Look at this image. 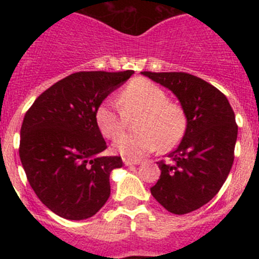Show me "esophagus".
<instances>
[{
  "label": "esophagus",
  "instance_id": "obj_1",
  "mask_svg": "<svg viewBox=\"0 0 259 259\" xmlns=\"http://www.w3.org/2000/svg\"><path fill=\"white\" fill-rule=\"evenodd\" d=\"M123 162H124L125 166H132V164L140 163V159H127V158H123Z\"/></svg>",
  "mask_w": 259,
  "mask_h": 259
}]
</instances>
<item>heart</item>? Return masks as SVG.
I'll return each instance as SVG.
<instances>
[{
    "instance_id": "heart-1",
    "label": "heart",
    "mask_w": 259,
    "mask_h": 259,
    "mask_svg": "<svg viewBox=\"0 0 259 259\" xmlns=\"http://www.w3.org/2000/svg\"><path fill=\"white\" fill-rule=\"evenodd\" d=\"M139 115L137 133L123 135L113 149L124 158L136 159L157 150H170L183 140L188 128L184 107L168 100L164 89L144 77L131 80L118 95V105L111 100L96 110V124L106 139H116L124 131L127 116Z\"/></svg>"
}]
</instances>
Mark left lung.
Returning <instances> with one entry per match:
<instances>
[{
  "label": "left lung",
  "instance_id": "1",
  "mask_svg": "<svg viewBox=\"0 0 259 259\" xmlns=\"http://www.w3.org/2000/svg\"><path fill=\"white\" fill-rule=\"evenodd\" d=\"M143 75L179 98L188 115L182 143L159 161L161 176L153 197L172 214H187L206 205L227 179L235 158L237 124L227 97L205 80L187 72Z\"/></svg>",
  "mask_w": 259,
  "mask_h": 259
}]
</instances>
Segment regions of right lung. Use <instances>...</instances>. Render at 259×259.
Returning <instances> with one entry per match:
<instances>
[{
    "instance_id": "right-lung-1",
    "label": "right lung",
    "mask_w": 259,
    "mask_h": 259,
    "mask_svg": "<svg viewBox=\"0 0 259 259\" xmlns=\"http://www.w3.org/2000/svg\"><path fill=\"white\" fill-rule=\"evenodd\" d=\"M132 74H71L41 93L24 115L23 168L41 202L62 218L88 219L109 200L110 172L123 162L118 155H98L107 146L96 124V110Z\"/></svg>"
}]
</instances>
